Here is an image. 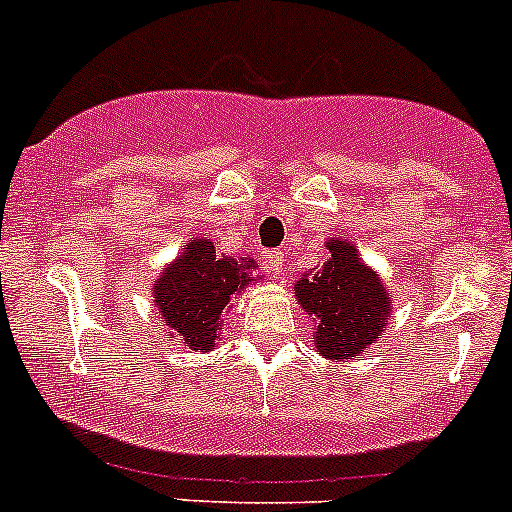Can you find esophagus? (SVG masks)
I'll return each instance as SVG.
<instances>
[{
  "instance_id": "1",
  "label": "esophagus",
  "mask_w": 512,
  "mask_h": 512,
  "mask_svg": "<svg viewBox=\"0 0 512 512\" xmlns=\"http://www.w3.org/2000/svg\"><path fill=\"white\" fill-rule=\"evenodd\" d=\"M267 272H272V275H282L285 272V255H282V250L267 252Z\"/></svg>"
}]
</instances>
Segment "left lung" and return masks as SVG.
Here are the masks:
<instances>
[{"mask_svg":"<svg viewBox=\"0 0 512 512\" xmlns=\"http://www.w3.org/2000/svg\"><path fill=\"white\" fill-rule=\"evenodd\" d=\"M329 262L314 277L294 285L299 304L312 314L314 344L327 359H352L381 337L391 312V297L376 272L356 255L354 245L327 242Z\"/></svg>","mask_w":512,"mask_h":512,"instance_id":"8db88e82","label":"left lung"}]
</instances>
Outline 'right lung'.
Returning a JSON list of instances; mask_svg holds the SVG:
<instances>
[{
  "label": "right lung",
  "instance_id": "right-lung-1",
  "mask_svg": "<svg viewBox=\"0 0 512 512\" xmlns=\"http://www.w3.org/2000/svg\"><path fill=\"white\" fill-rule=\"evenodd\" d=\"M160 275L153 297L170 337L178 334L190 349H213L230 297L250 285L252 260L218 255L213 242L195 240Z\"/></svg>",
  "mask_w": 512,
  "mask_h": 512
}]
</instances>
